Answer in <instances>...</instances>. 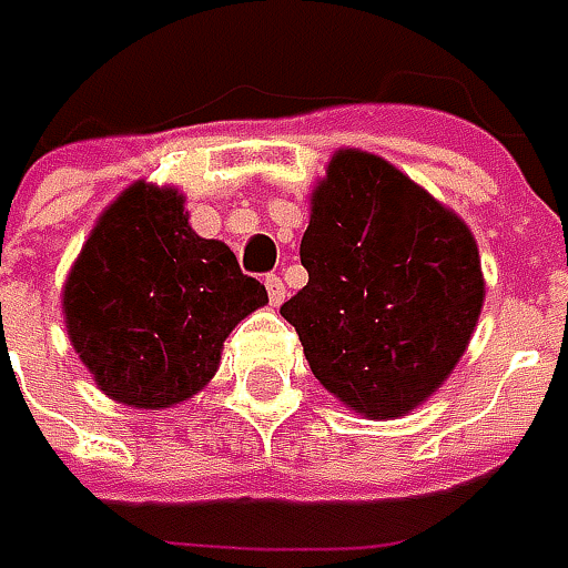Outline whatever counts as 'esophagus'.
<instances>
[{"label": "esophagus", "mask_w": 568, "mask_h": 568, "mask_svg": "<svg viewBox=\"0 0 568 568\" xmlns=\"http://www.w3.org/2000/svg\"><path fill=\"white\" fill-rule=\"evenodd\" d=\"M265 291H268L272 306H281V303H284V296H287V291H284V284H281V277H277V274H268V277H265Z\"/></svg>", "instance_id": "obj_1"}]
</instances>
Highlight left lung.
Listing matches in <instances>:
<instances>
[{"instance_id":"left-lung-1","label":"left lung","mask_w":568,"mask_h":568,"mask_svg":"<svg viewBox=\"0 0 568 568\" xmlns=\"http://www.w3.org/2000/svg\"><path fill=\"white\" fill-rule=\"evenodd\" d=\"M310 284L281 306L310 369L363 417H404L455 369L484 306L468 224L398 166L338 151L300 243Z\"/></svg>"}]
</instances>
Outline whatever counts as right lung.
<instances>
[{
  "mask_svg": "<svg viewBox=\"0 0 568 568\" xmlns=\"http://www.w3.org/2000/svg\"><path fill=\"white\" fill-rule=\"evenodd\" d=\"M268 303L221 240L189 227L176 189L132 183L81 246L62 313L103 395L161 410L202 392L227 335Z\"/></svg>",
  "mask_w": 568,
  "mask_h": 568,
  "instance_id": "right-lung-1",
  "label": "right lung"
}]
</instances>
